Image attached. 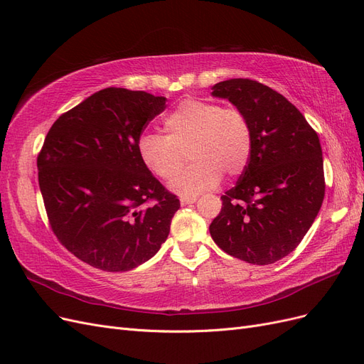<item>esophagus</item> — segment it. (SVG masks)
Here are the masks:
<instances>
[{
    "label": "esophagus",
    "instance_id": "1",
    "mask_svg": "<svg viewBox=\"0 0 364 364\" xmlns=\"http://www.w3.org/2000/svg\"><path fill=\"white\" fill-rule=\"evenodd\" d=\"M197 200L196 196H182L181 197V205H190V203H194Z\"/></svg>",
    "mask_w": 364,
    "mask_h": 364
}]
</instances>
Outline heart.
Segmentation results:
<instances>
[{
	"mask_svg": "<svg viewBox=\"0 0 364 364\" xmlns=\"http://www.w3.org/2000/svg\"><path fill=\"white\" fill-rule=\"evenodd\" d=\"M165 130L167 135L142 132L136 151L146 168L165 181L179 171L188 153L190 165L170 183L179 194L211 190L222 173L237 176L249 162L252 129L237 107L186 98L165 118Z\"/></svg>",
	"mask_w": 364,
	"mask_h": 364,
	"instance_id": "1",
	"label": "heart"
}]
</instances>
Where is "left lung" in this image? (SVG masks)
Segmentation results:
<instances>
[{
  "mask_svg": "<svg viewBox=\"0 0 364 364\" xmlns=\"http://www.w3.org/2000/svg\"><path fill=\"white\" fill-rule=\"evenodd\" d=\"M213 95L246 115L252 151L237 185L222 196L209 232L230 257L273 264L297 247L322 206L321 141L294 105L259 82H220Z\"/></svg>",
  "mask_w": 364,
  "mask_h": 364,
  "instance_id": "obj_1",
  "label": "left lung"
}]
</instances>
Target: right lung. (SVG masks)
<instances>
[{"instance_id":"add662e5","label":"right lung","mask_w":364,"mask_h":364,"mask_svg":"<svg viewBox=\"0 0 364 364\" xmlns=\"http://www.w3.org/2000/svg\"><path fill=\"white\" fill-rule=\"evenodd\" d=\"M165 97L106 87L62 114L43 141L38 178L54 235L74 257L106 272L149 261L168 237L179 199L136 151Z\"/></svg>"}]
</instances>
